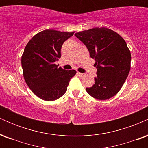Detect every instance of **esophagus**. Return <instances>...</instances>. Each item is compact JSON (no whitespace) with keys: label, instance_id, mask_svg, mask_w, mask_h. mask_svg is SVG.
Returning a JSON list of instances; mask_svg holds the SVG:
<instances>
[{"label":"esophagus","instance_id":"esophagus-1","mask_svg":"<svg viewBox=\"0 0 148 148\" xmlns=\"http://www.w3.org/2000/svg\"><path fill=\"white\" fill-rule=\"evenodd\" d=\"M77 75L79 76V77H83L85 75V74L84 73H80V72H77Z\"/></svg>","mask_w":148,"mask_h":148}]
</instances>
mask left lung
I'll return each instance as SVG.
<instances>
[{
  "instance_id": "8db88e82",
  "label": "left lung",
  "mask_w": 148,
  "mask_h": 148,
  "mask_svg": "<svg viewBox=\"0 0 148 148\" xmlns=\"http://www.w3.org/2000/svg\"><path fill=\"white\" fill-rule=\"evenodd\" d=\"M95 59L97 76L95 84L86 88L90 95L105 100L121 89L131 67V53L119 34L106 28H95L75 33Z\"/></svg>"
}]
</instances>
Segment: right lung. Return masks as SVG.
<instances>
[{
  "label": "right lung",
  "mask_w": 148,
  "mask_h": 148,
  "mask_svg": "<svg viewBox=\"0 0 148 148\" xmlns=\"http://www.w3.org/2000/svg\"><path fill=\"white\" fill-rule=\"evenodd\" d=\"M74 32L45 30L32 37L21 57L23 77L35 95L45 101H53L66 92L76 70H65L55 64L61 57L64 42Z\"/></svg>",
  "instance_id": "obj_1"
}]
</instances>
